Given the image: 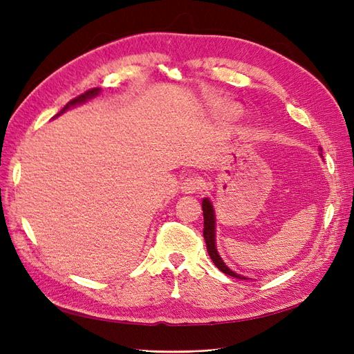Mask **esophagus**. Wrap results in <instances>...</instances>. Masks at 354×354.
Masks as SVG:
<instances>
[{
    "mask_svg": "<svg viewBox=\"0 0 354 354\" xmlns=\"http://www.w3.org/2000/svg\"><path fill=\"white\" fill-rule=\"evenodd\" d=\"M202 187V180L196 176H189L187 178L183 180V183H181V192L186 195H192V194H196V192Z\"/></svg>",
    "mask_w": 354,
    "mask_h": 354,
    "instance_id": "obj_1",
    "label": "esophagus"
}]
</instances>
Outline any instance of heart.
Returning a JSON list of instances; mask_svg holds the SVG:
<instances>
[{"mask_svg":"<svg viewBox=\"0 0 354 354\" xmlns=\"http://www.w3.org/2000/svg\"><path fill=\"white\" fill-rule=\"evenodd\" d=\"M223 113H224V116L229 118V120H234V118L239 116V108L236 104H232V103L224 104Z\"/></svg>","mask_w":354,"mask_h":354,"instance_id":"obj_1","label":"heart"}]
</instances>
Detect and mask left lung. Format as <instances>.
Listing matches in <instances>:
<instances>
[{
	"label": "left lung",
	"instance_id": "obj_1",
	"mask_svg": "<svg viewBox=\"0 0 354 354\" xmlns=\"http://www.w3.org/2000/svg\"><path fill=\"white\" fill-rule=\"evenodd\" d=\"M202 211H203V239H205L207 251L211 257V260L217 266V269L221 270L223 273H226L232 277H236V279H246V277L230 270L226 266V263H224L221 260V257L218 255L217 246H216V216H214V208L208 198L202 199Z\"/></svg>",
	"mask_w": 354,
	"mask_h": 354
}]
</instances>
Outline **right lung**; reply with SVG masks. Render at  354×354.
I'll return each mask as SVG.
<instances>
[{"label":"right lung","instance_id":"obj_1","mask_svg":"<svg viewBox=\"0 0 354 354\" xmlns=\"http://www.w3.org/2000/svg\"><path fill=\"white\" fill-rule=\"evenodd\" d=\"M100 93V88H91V90H88V91H85V93H82L81 95H78V97H75V99H72L65 108L62 109V112H65L66 109H69V108H72V106H77V104H81V103H84V102H87L88 99H91V97H95V95H97ZM60 112V113H62ZM59 113V115H60Z\"/></svg>","mask_w":354,"mask_h":354}]
</instances>
